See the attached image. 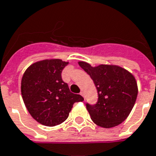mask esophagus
<instances>
[{
	"label": "esophagus",
	"mask_w": 156,
	"mask_h": 156,
	"mask_svg": "<svg viewBox=\"0 0 156 156\" xmlns=\"http://www.w3.org/2000/svg\"><path fill=\"white\" fill-rule=\"evenodd\" d=\"M80 95H81V96H82V97H84V93H83V91H81Z\"/></svg>",
	"instance_id": "1"
}]
</instances>
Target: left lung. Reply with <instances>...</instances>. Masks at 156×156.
Returning a JSON list of instances; mask_svg holds the SVG:
<instances>
[{
	"label": "left lung",
	"instance_id": "left-lung-1",
	"mask_svg": "<svg viewBox=\"0 0 156 156\" xmlns=\"http://www.w3.org/2000/svg\"><path fill=\"white\" fill-rule=\"evenodd\" d=\"M78 65L90 75L98 93L97 104H87L91 120L105 128L120 124L128 118L136 102L138 88L135 77L119 65L93 67L84 61H79Z\"/></svg>",
	"mask_w": 156,
	"mask_h": 156
}]
</instances>
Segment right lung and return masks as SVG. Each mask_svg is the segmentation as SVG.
<instances>
[{
	"mask_svg": "<svg viewBox=\"0 0 156 156\" xmlns=\"http://www.w3.org/2000/svg\"><path fill=\"white\" fill-rule=\"evenodd\" d=\"M69 62L46 59L32 64L21 80V94L27 110L37 122L54 127L65 122L75 102L83 97L69 91L61 73Z\"/></svg>",
	"mask_w": 156,
	"mask_h": 156,
	"instance_id": "obj_1",
	"label": "right lung"
}]
</instances>
